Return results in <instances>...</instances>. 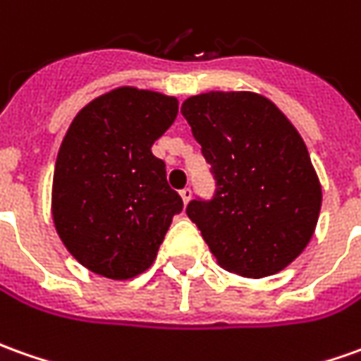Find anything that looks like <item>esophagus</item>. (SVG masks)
Returning <instances> with one entry per match:
<instances>
[{
	"mask_svg": "<svg viewBox=\"0 0 361 361\" xmlns=\"http://www.w3.org/2000/svg\"><path fill=\"white\" fill-rule=\"evenodd\" d=\"M180 195H181V200H183V203H188V201L191 200V190L190 188H183V190L180 191Z\"/></svg>",
	"mask_w": 361,
	"mask_h": 361,
	"instance_id": "34e87169",
	"label": "esophagus"
}]
</instances>
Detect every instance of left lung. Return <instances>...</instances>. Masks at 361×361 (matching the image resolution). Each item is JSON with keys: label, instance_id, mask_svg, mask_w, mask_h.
I'll use <instances>...</instances> for the list:
<instances>
[{"label": "left lung", "instance_id": "obj_1", "mask_svg": "<svg viewBox=\"0 0 361 361\" xmlns=\"http://www.w3.org/2000/svg\"><path fill=\"white\" fill-rule=\"evenodd\" d=\"M181 114L215 178L212 200L185 209L213 257L249 279L283 271L312 239L322 205L298 130L257 92H203Z\"/></svg>", "mask_w": 361, "mask_h": 361}]
</instances>
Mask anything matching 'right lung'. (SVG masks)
Masks as SVG:
<instances>
[{
    "label": "right lung",
    "mask_w": 361,
    "mask_h": 361,
    "mask_svg": "<svg viewBox=\"0 0 361 361\" xmlns=\"http://www.w3.org/2000/svg\"><path fill=\"white\" fill-rule=\"evenodd\" d=\"M178 98L120 87L71 122L53 176V221L88 271L126 281L154 263L183 201L168 185L154 142L173 124Z\"/></svg>",
    "instance_id": "right-lung-1"
}]
</instances>
